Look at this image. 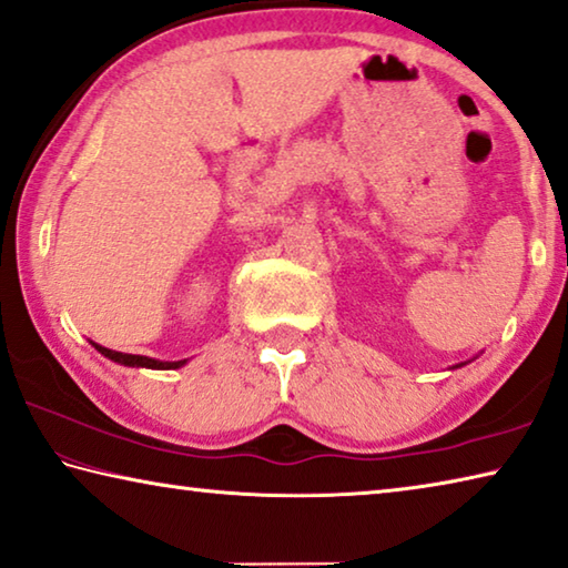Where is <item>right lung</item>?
<instances>
[{"label": "right lung", "mask_w": 568, "mask_h": 568, "mask_svg": "<svg viewBox=\"0 0 568 568\" xmlns=\"http://www.w3.org/2000/svg\"><path fill=\"white\" fill-rule=\"evenodd\" d=\"M95 349L100 355H105L108 359L118 362V365H128V367H148V369H175L185 365V359L181 362H161V359H151V357H141V355H123V352H115V349H108V347H100L95 345Z\"/></svg>", "instance_id": "add662e5"}]
</instances>
